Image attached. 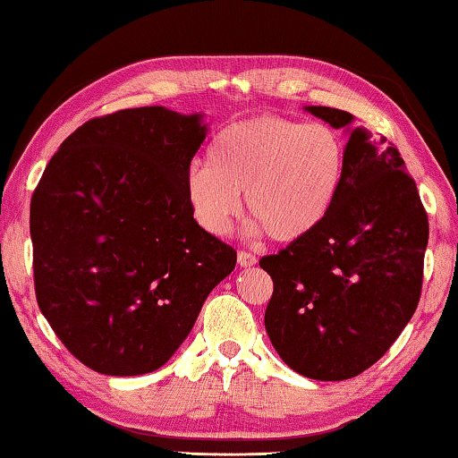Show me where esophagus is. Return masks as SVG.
Wrapping results in <instances>:
<instances>
[{"label": "esophagus", "instance_id": "obj_1", "mask_svg": "<svg viewBox=\"0 0 458 458\" xmlns=\"http://www.w3.org/2000/svg\"><path fill=\"white\" fill-rule=\"evenodd\" d=\"M255 263H257V257L252 255V252L238 250V265H241V267H252Z\"/></svg>", "mask_w": 458, "mask_h": 458}]
</instances>
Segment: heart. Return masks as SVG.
<instances>
[{"mask_svg":"<svg viewBox=\"0 0 458 458\" xmlns=\"http://www.w3.org/2000/svg\"><path fill=\"white\" fill-rule=\"evenodd\" d=\"M344 135L327 123L263 114L232 123L217 133L208 164L185 174L193 217L224 236L241 216V195L250 230L276 242H300L323 226L345 179Z\"/></svg>","mask_w":458,"mask_h":458,"instance_id":"1","label":"heart"}]
</instances>
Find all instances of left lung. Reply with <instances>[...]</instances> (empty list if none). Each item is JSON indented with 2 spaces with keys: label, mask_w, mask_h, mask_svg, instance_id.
Instances as JSON below:
<instances>
[{
  "label": "left lung",
  "mask_w": 458,
  "mask_h": 458,
  "mask_svg": "<svg viewBox=\"0 0 458 458\" xmlns=\"http://www.w3.org/2000/svg\"><path fill=\"white\" fill-rule=\"evenodd\" d=\"M341 129L350 113L306 106ZM350 129L345 179L315 234L259 265L273 279L265 329L292 370L315 380L358 377L385 356L421 296L428 214L399 149Z\"/></svg>",
  "instance_id": "1"
}]
</instances>
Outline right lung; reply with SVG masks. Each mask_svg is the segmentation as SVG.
<instances>
[{
  "mask_svg": "<svg viewBox=\"0 0 458 458\" xmlns=\"http://www.w3.org/2000/svg\"><path fill=\"white\" fill-rule=\"evenodd\" d=\"M201 114L125 108L78 127L30 201L34 292L55 335L108 377L158 370L236 250L195 222L185 174Z\"/></svg>",
  "mask_w": 458,
  "mask_h": 458,
  "instance_id": "right-lung-1",
  "label": "right lung"
}]
</instances>
